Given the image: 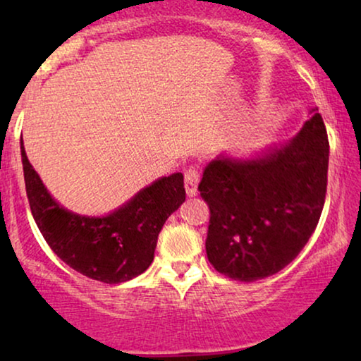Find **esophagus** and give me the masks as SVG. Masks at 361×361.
<instances>
[{
	"instance_id": "obj_1",
	"label": "esophagus",
	"mask_w": 361,
	"mask_h": 361,
	"mask_svg": "<svg viewBox=\"0 0 361 361\" xmlns=\"http://www.w3.org/2000/svg\"><path fill=\"white\" fill-rule=\"evenodd\" d=\"M200 180V171L199 166H190L189 169L184 172V185L185 192L189 197H194L197 194V185Z\"/></svg>"
}]
</instances>
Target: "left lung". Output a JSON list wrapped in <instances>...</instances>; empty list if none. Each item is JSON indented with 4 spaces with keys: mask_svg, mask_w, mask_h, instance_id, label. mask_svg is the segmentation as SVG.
Returning a JSON list of instances; mask_svg holds the SVG:
<instances>
[{
    "mask_svg": "<svg viewBox=\"0 0 361 361\" xmlns=\"http://www.w3.org/2000/svg\"><path fill=\"white\" fill-rule=\"evenodd\" d=\"M288 145L256 161H212L199 184L210 210V264L235 281L264 279L286 268L322 214L329 137L319 108Z\"/></svg>",
    "mask_w": 361,
    "mask_h": 361,
    "instance_id": "left-lung-1",
    "label": "left lung"
}]
</instances>
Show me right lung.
<instances>
[{"instance_id":"right-lung-1","label":"right lung","mask_w":361,"mask_h":361,"mask_svg":"<svg viewBox=\"0 0 361 361\" xmlns=\"http://www.w3.org/2000/svg\"><path fill=\"white\" fill-rule=\"evenodd\" d=\"M21 156L32 216L63 263L106 284L125 283L149 268L162 225L185 200L180 172L156 180L108 216L90 219L71 214L49 195L29 164L23 140Z\"/></svg>"}]
</instances>
